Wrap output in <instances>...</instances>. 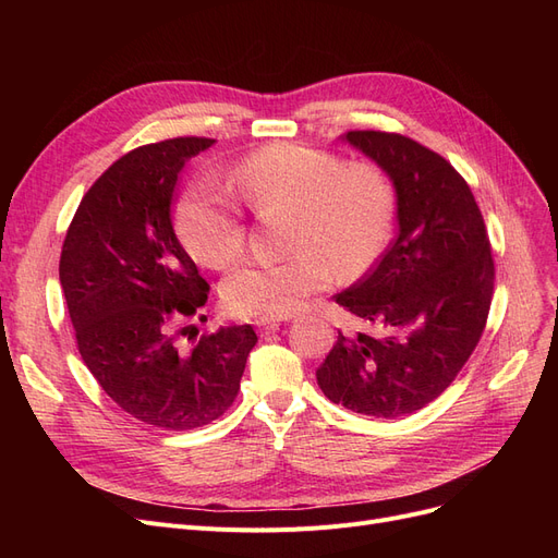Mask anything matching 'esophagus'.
<instances>
[{
    "instance_id": "obj_1",
    "label": "esophagus",
    "mask_w": 558,
    "mask_h": 558,
    "mask_svg": "<svg viewBox=\"0 0 558 558\" xmlns=\"http://www.w3.org/2000/svg\"><path fill=\"white\" fill-rule=\"evenodd\" d=\"M279 320L277 318H258L256 320V328L260 335H269V332H277L279 330Z\"/></svg>"
}]
</instances>
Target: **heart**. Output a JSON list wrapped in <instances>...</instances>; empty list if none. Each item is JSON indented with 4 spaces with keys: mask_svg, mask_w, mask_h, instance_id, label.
<instances>
[{
    "mask_svg": "<svg viewBox=\"0 0 558 558\" xmlns=\"http://www.w3.org/2000/svg\"><path fill=\"white\" fill-rule=\"evenodd\" d=\"M256 214H289L281 263H244L223 281V305L244 318L289 316L310 295L361 279L393 240L396 183L373 160L347 162L324 148L269 144L244 158L230 177ZM174 226L185 251L205 267L226 269L242 256L244 226L232 202L209 183L179 199Z\"/></svg>",
    "mask_w": 558,
    "mask_h": 558,
    "instance_id": "heart-1",
    "label": "heart"
}]
</instances>
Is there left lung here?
Wrapping results in <instances>:
<instances>
[{
    "label": "left lung",
    "instance_id": "obj_1",
    "mask_svg": "<svg viewBox=\"0 0 558 558\" xmlns=\"http://www.w3.org/2000/svg\"><path fill=\"white\" fill-rule=\"evenodd\" d=\"M342 142L391 174L398 234L377 267L335 302L379 332L337 335L316 369L328 400L379 418L426 408L475 351L494 295V258L470 185L435 150L402 134Z\"/></svg>",
    "mask_w": 558,
    "mask_h": 558
}]
</instances>
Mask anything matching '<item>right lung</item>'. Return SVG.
I'll use <instances>...</instances> for the list:
<instances>
[{
  "label": "right lung",
  "instance_id": "1",
  "mask_svg": "<svg viewBox=\"0 0 558 558\" xmlns=\"http://www.w3.org/2000/svg\"><path fill=\"white\" fill-rule=\"evenodd\" d=\"M214 140L130 150L83 195L66 230L60 286L83 363L130 416L165 430L211 424L238 398L251 326L218 328L183 353L174 320L195 316L209 286L172 226L183 165Z\"/></svg>",
  "mask_w": 558,
  "mask_h": 558
}]
</instances>
